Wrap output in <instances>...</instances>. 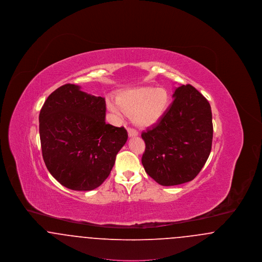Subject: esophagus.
I'll list each match as a JSON object with an SVG mask.
<instances>
[{
  "instance_id": "esophagus-1",
  "label": "esophagus",
  "mask_w": 262,
  "mask_h": 262,
  "mask_svg": "<svg viewBox=\"0 0 262 262\" xmlns=\"http://www.w3.org/2000/svg\"><path fill=\"white\" fill-rule=\"evenodd\" d=\"M127 134H128V137H137V136H138V132H137V129L132 128V127H128V128H127Z\"/></svg>"
}]
</instances>
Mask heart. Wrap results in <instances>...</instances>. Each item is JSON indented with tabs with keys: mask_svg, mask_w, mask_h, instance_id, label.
Listing matches in <instances>:
<instances>
[{
	"mask_svg": "<svg viewBox=\"0 0 262 262\" xmlns=\"http://www.w3.org/2000/svg\"><path fill=\"white\" fill-rule=\"evenodd\" d=\"M171 103L170 92L164 88H133L121 92L117 100H107V109L117 118L132 115L138 126L157 124L168 111Z\"/></svg>",
	"mask_w": 262,
	"mask_h": 262,
	"instance_id": "1",
	"label": "heart"
}]
</instances>
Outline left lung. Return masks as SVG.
<instances>
[{
    "label": "left lung",
    "mask_w": 262,
    "mask_h": 262,
    "mask_svg": "<svg viewBox=\"0 0 262 262\" xmlns=\"http://www.w3.org/2000/svg\"><path fill=\"white\" fill-rule=\"evenodd\" d=\"M174 101L162 119L141 134V162L159 185L192 181L207 161L213 138L211 107L190 84L174 89Z\"/></svg>",
    "instance_id": "obj_1"
}]
</instances>
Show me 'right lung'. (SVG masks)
<instances>
[{
    "label": "right lung",
    "instance_id": "right-lung-1",
    "mask_svg": "<svg viewBox=\"0 0 262 262\" xmlns=\"http://www.w3.org/2000/svg\"><path fill=\"white\" fill-rule=\"evenodd\" d=\"M105 116V99L75 84L56 89L45 101L39 114L42 156L63 187L92 190L111 173L127 133L106 124Z\"/></svg>",
    "mask_w": 262,
    "mask_h": 262
}]
</instances>
